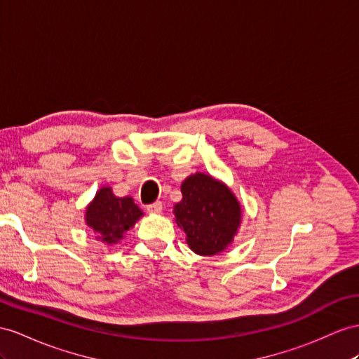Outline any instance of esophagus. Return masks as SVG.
<instances>
[{
    "label": "esophagus",
    "instance_id": "1",
    "mask_svg": "<svg viewBox=\"0 0 359 359\" xmlns=\"http://www.w3.org/2000/svg\"><path fill=\"white\" fill-rule=\"evenodd\" d=\"M147 210H149L150 214H161L162 212V203H161V201H154V203L147 206Z\"/></svg>",
    "mask_w": 359,
    "mask_h": 359
}]
</instances>
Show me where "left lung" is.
<instances>
[{
    "label": "left lung",
    "mask_w": 359,
    "mask_h": 359,
    "mask_svg": "<svg viewBox=\"0 0 359 359\" xmlns=\"http://www.w3.org/2000/svg\"><path fill=\"white\" fill-rule=\"evenodd\" d=\"M182 200L174 205L176 224L187 235L189 249L214 256L231 245L241 226L243 209L224 182L206 172H194L180 185Z\"/></svg>",
    "instance_id": "left-lung-1"
}]
</instances>
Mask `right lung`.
Here are the masks:
<instances>
[{
  "mask_svg": "<svg viewBox=\"0 0 359 359\" xmlns=\"http://www.w3.org/2000/svg\"><path fill=\"white\" fill-rule=\"evenodd\" d=\"M144 212L132 197H116L110 187H101L85 208V223L95 233V240L107 245L124 240Z\"/></svg>",
  "mask_w": 359,
  "mask_h": 359,
  "instance_id": "1",
  "label": "right lung"
}]
</instances>
